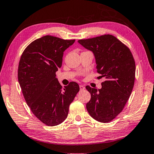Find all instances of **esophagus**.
<instances>
[{
  "label": "esophagus",
  "instance_id": "obj_1",
  "mask_svg": "<svg viewBox=\"0 0 154 154\" xmlns=\"http://www.w3.org/2000/svg\"><path fill=\"white\" fill-rule=\"evenodd\" d=\"M79 86H80V91H83V90H85V86H83V85H80Z\"/></svg>",
  "mask_w": 154,
  "mask_h": 154
}]
</instances>
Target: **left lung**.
I'll list each match as a JSON object with an SVG mask.
<instances>
[{
    "mask_svg": "<svg viewBox=\"0 0 154 154\" xmlns=\"http://www.w3.org/2000/svg\"><path fill=\"white\" fill-rule=\"evenodd\" d=\"M78 43L94 55L97 72L105 80L97 90L86 86L91 98L86 104L90 115L109 123L123 111L134 86L135 63L129 48L112 35H103Z\"/></svg>",
    "mask_w": 154,
    "mask_h": 154,
    "instance_id": "left-lung-1",
    "label": "left lung"
}]
</instances>
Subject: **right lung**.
I'll return each mask as SVG.
<instances>
[{
    "label": "right lung",
    "mask_w": 154,
    "mask_h": 154,
    "mask_svg": "<svg viewBox=\"0 0 154 154\" xmlns=\"http://www.w3.org/2000/svg\"><path fill=\"white\" fill-rule=\"evenodd\" d=\"M75 39L45 35L31 42L20 58L18 80L23 97L33 115L48 126L62 123L80 91L76 82L62 88L56 72L62 63L63 51Z\"/></svg>",
    "instance_id": "add662e5"
}]
</instances>
